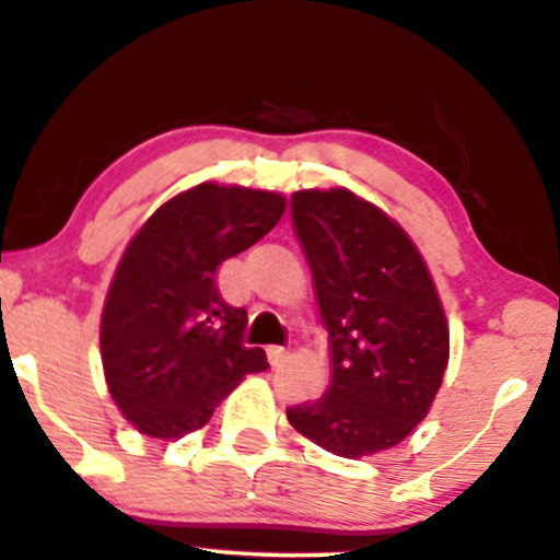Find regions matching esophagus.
Returning a JSON list of instances; mask_svg holds the SVG:
<instances>
[{
	"mask_svg": "<svg viewBox=\"0 0 560 560\" xmlns=\"http://www.w3.org/2000/svg\"><path fill=\"white\" fill-rule=\"evenodd\" d=\"M266 353H268V362H271V364L276 366V364H281V362H284L289 351L284 349V346H268Z\"/></svg>",
	"mask_w": 560,
	"mask_h": 560,
	"instance_id": "esophagus-1",
	"label": "esophagus"
}]
</instances>
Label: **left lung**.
Masks as SVG:
<instances>
[{
    "label": "left lung",
    "mask_w": 560,
    "mask_h": 560,
    "mask_svg": "<svg viewBox=\"0 0 560 560\" xmlns=\"http://www.w3.org/2000/svg\"><path fill=\"white\" fill-rule=\"evenodd\" d=\"M292 219L328 330L330 382L287 410L338 457L377 455L427 419L450 362V328L427 260L390 214L349 188L292 196Z\"/></svg>",
    "instance_id": "1"
}]
</instances>
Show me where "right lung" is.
<instances>
[{"instance_id":"add662e5","label":"right lung","mask_w":560,"mask_h":560,"mask_svg":"<svg viewBox=\"0 0 560 560\" xmlns=\"http://www.w3.org/2000/svg\"><path fill=\"white\" fill-rule=\"evenodd\" d=\"M287 209L276 190L198 183L154 211L126 245L101 315L108 393L141 434L201 429L245 374L268 370L247 349V313L222 300L224 260L256 245Z\"/></svg>"}]
</instances>
